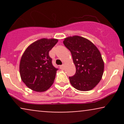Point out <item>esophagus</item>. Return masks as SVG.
I'll return each instance as SVG.
<instances>
[{
	"label": "esophagus",
	"instance_id": "obj_1",
	"mask_svg": "<svg viewBox=\"0 0 124 124\" xmlns=\"http://www.w3.org/2000/svg\"><path fill=\"white\" fill-rule=\"evenodd\" d=\"M59 68H60V69H62V70H63L64 68H65V65H61V66H59Z\"/></svg>",
	"mask_w": 124,
	"mask_h": 124
}]
</instances>
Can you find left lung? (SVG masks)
Returning a JSON list of instances; mask_svg holds the SVG:
<instances>
[{
    "instance_id": "obj_1",
    "label": "left lung",
    "mask_w": 124,
    "mask_h": 124,
    "mask_svg": "<svg viewBox=\"0 0 124 124\" xmlns=\"http://www.w3.org/2000/svg\"><path fill=\"white\" fill-rule=\"evenodd\" d=\"M63 44L70 51L76 67L75 75L69 77L71 85L78 90H91L104 72V63L99 49L89 39L78 35L65 38Z\"/></svg>"
}]
</instances>
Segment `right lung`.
<instances>
[{
	"mask_svg": "<svg viewBox=\"0 0 124 124\" xmlns=\"http://www.w3.org/2000/svg\"><path fill=\"white\" fill-rule=\"evenodd\" d=\"M58 41L54 38L39 39L29 45L23 54L20 74L23 82L32 90L45 92L53 84L58 69L52 65L49 52Z\"/></svg>",
	"mask_w": 124,
	"mask_h": 124,
	"instance_id": "obj_1",
	"label": "right lung"
}]
</instances>
